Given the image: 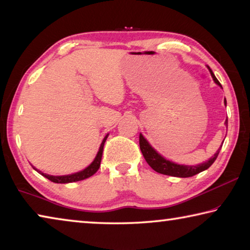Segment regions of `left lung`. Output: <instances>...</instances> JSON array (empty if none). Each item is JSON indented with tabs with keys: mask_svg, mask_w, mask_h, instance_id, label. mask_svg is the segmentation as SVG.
I'll use <instances>...</instances> for the list:
<instances>
[{
	"mask_svg": "<svg viewBox=\"0 0 250 250\" xmlns=\"http://www.w3.org/2000/svg\"><path fill=\"white\" fill-rule=\"evenodd\" d=\"M208 70L211 75V77H213L214 82L216 83L219 87H222V84L219 83L217 78L215 77V75L213 74V71H211L209 67H208ZM224 103H225V105H226V99L224 100ZM227 124L228 121L226 119L225 125H227ZM139 143H140L141 152L143 156H145L147 164H149V166L153 168L155 172L161 173V174H164V175H170V176H175V177H189L207 170V168H208L211 164L215 162V160H216V158L218 156L219 151L222 149V146L219 147V149L216 151V153L214 154V156H211L208 161H206L204 163L197 164V166H181V164H176L174 162H171V161L164 159L162 155L159 154L158 152H156L153 147L150 146V143L146 141V139L143 137L141 133H140V137H139Z\"/></svg>",
	"mask_w": 250,
	"mask_h": 250,
	"instance_id": "1",
	"label": "left lung"
}]
</instances>
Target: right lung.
<instances>
[{
  "label": "right lung",
  "instance_id": "add662e5",
  "mask_svg": "<svg viewBox=\"0 0 250 250\" xmlns=\"http://www.w3.org/2000/svg\"><path fill=\"white\" fill-rule=\"evenodd\" d=\"M107 134L105 137L104 138L103 142H101L100 147H99V151L98 153H97L95 160L92 161L90 166H88L84 170L77 172V173H74V174H69V175H62V176H54V175H48L46 174V173H43L35 168V170L42 174L43 176H45L46 179H48L49 181L54 182V183H71V182H77V181H82L84 179H88V177H90L91 175H94L95 173L99 170L100 167V162H101V156H103V151H104V142L107 140L108 138Z\"/></svg>",
  "mask_w": 250,
  "mask_h": 250
}]
</instances>
